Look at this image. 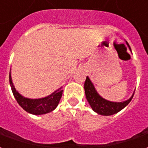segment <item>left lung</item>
Instances as JSON below:
<instances>
[{
    "instance_id": "left-lung-1",
    "label": "left lung",
    "mask_w": 148,
    "mask_h": 148,
    "mask_svg": "<svg viewBox=\"0 0 148 148\" xmlns=\"http://www.w3.org/2000/svg\"><path fill=\"white\" fill-rule=\"evenodd\" d=\"M126 44L131 51L130 47L128 45L127 42H126ZM84 89H85L86 99L92 109L97 114L102 115V116H111V115L117 113L118 112L122 110L129 104L134 95L133 93L129 99L126 100L124 101H121V102H115V101H108L103 98L101 96H100V94L97 93V91L93 86V82H91L88 76L86 77V79L84 84Z\"/></svg>"
}]
</instances>
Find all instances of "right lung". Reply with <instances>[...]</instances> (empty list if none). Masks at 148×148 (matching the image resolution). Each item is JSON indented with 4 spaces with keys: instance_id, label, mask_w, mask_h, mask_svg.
<instances>
[{
    "instance_id": "obj_1",
    "label": "right lung",
    "mask_w": 148,
    "mask_h": 148,
    "mask_svg": "<svg viewBox=\"0 0 148 148\" xmlns=\"http://www.w3.org/2000/svg\"><path fill=\"white\" fill-rule=\"evenodd\" d=\"M9 83L11 86L12 91L14 95V97L16 100L18 104L27 112L28 113L33 115H42L52 112L58 106L59 101L61 99L62 91L61 88L55 90V92L42 98L38 99H32L22 96L21 93L16 90L12 80L11 72L9 73Z\"/></svg>"
}]
</instances>
